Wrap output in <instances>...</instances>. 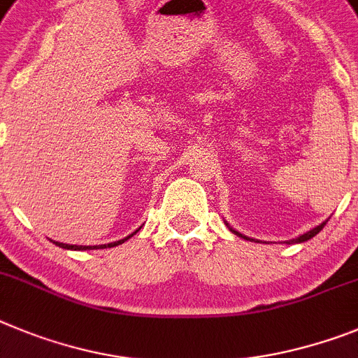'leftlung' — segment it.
Wrapping results in <instances>:
<instances>
[{
    "mask_svg": "<svg viewBox=\"0 0 358 358\" xmlns=\"http://www.w3.org/2000/svg\"><path fill=\"white\" fill-rule=\"evenodd\" d=\"M228 224V223H227ZM324 224H327V221H324V223H321L320 227H315V228H312V230H308L307 234H303V235H299V237H296V239H291L289 241L287 244H292V243H305V241H308V239H312V237H314V235H317L320 234L321 230H323L324 228ZM230 228V227H228ZM231 231H234L235 235H239V237H243V239H246V241H255V239H250V237H246V235H243V234H239V231H235L234 228H230Z\"/></svg>",
    "mask_w": 358,
    "mask_h": 358,
    "instance_id": "obj_1",
    "label": "left lung"
}]
</instances>
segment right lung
I'll use <instances>...</instances> for the list:
<instances>
[{
	"label": "right lung",
	"instance_id": "right-lung-1",
	"mask_svg": "<svg viewBox=\"0 0 358 358\" xmlns=\"http://www.w3.org/2000/svg\"><path fill=\"white\" fill-rule=\"evenodd\" d=\"M137 231L139 230H135L134 234H137ZM131 234V235H134ZM131 235H128V237H124V239H121V241H115V243H110V244H101V246L99 248H114V246H117V244H123L124 241H128L131 237ZM55 243V241H53ZM57 244V246H60V248H64V250H98V246H76V244H64V243H55Z\"/></svg>",
	"mask_w": 358,
	"mask_h": 358
}]
</instances>
